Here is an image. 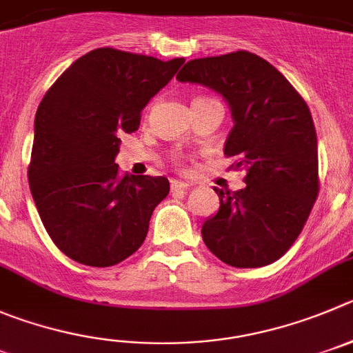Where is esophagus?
Instances as JSON below:
<instances>
[{
  "mask_svg": "<svg viewBox=\"0 0 353 353\" xmlns=\"http://www.w3.org/2000/svg\"><path fill=\"white\" fill-rule=\"evenodd\" d=\"M188 186H190V184L183 183V181H172V183H170V192L172 193L184 192V190H188Z\"/></svg>",
  "mask_w": 353,
  "mask_h": 353,
  "instance_id": "1",
  "label": "esophagus"
}]
</instances>
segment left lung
<instances>
[{
	"label": "left lung",
	"instance_id": "1",
	"mask_svg": "<svg viewBox=\"0 0 353 353\" xmlns=\"http://www.w3.org/2000/svg\"><path fill=\"white\" fill-rule=\"evenodd\" d=\"M228 102L233 128L225 143L240 192L214 190L219 210L202 225L205 245L235 268H259L288 252L319 195L317 134L301 95L270 62L251 52L195 59L177 72Z\"/></svg>",
	"mask_w": 353,
	"mask_h": 353
}]
</instances>
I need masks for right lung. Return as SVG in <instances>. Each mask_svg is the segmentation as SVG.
<instances>
[{
	"instance_id": "add662e5",
	"label": "right lung",
	"mask_w": 353,
	"mask_h": 353,
	"mask_svg": "<svg viewBox=\"0 0 353 353\" xmlns=\"http://www.w3.org/2000/svg\"><path fill=\"white\" fill-rule=\"evenodd\" d=\"M184 59L97 48L72 62L39 102L28 177L43 226L72 261L113 266L143 245L169 179L120 176V136Z\"/></svg>"
}]
</instances>
